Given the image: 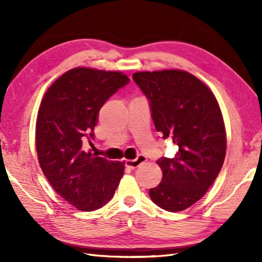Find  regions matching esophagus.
I'll list each match as a JSON object with an SVG mask.
<instances>
[{
	"mask_svg": "<svg viewBox=\"0 0 262 262\" xmlns=\"http://www.w3.org/2000/svg\"><path fill=\"white\" fill-rule=\"evenodd\" d=\"M144 162H146V158L144 155H138L135 160H127L126 166L129 169H136Z\"/></svg>",
	"mask_w": 262,
	"mask_h": 262,
	"instance_id": "esophagus-1",
	"label": "esophagus"
}]
</instances>
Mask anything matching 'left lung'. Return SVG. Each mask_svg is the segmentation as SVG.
<instances>
[{
	"instance_id": "8db88e82",
	"label": "left lung",
	"mask_w": 262,
	"mask_h": 262,
	"mask_svg": "<svg viewBox=\"0 0 262 262\" xmlns=\"http://www.w3.org/2000/svg\"><path fill=\"white\" fill-rule=\"evenodd\" d=\"M133 79L151 102L157 130L178 146L173 159L157 162L163 177L149 189V197L165 210H185L204 197L224 163L226 132L220 104L187 71L136 72Z\"/></svg>"
}]
</instances>
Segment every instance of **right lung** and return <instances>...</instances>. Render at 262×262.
I'll return each instance as SVG.
<instances>
[{
	"instance_id": "add662e5",
	"label": "right lung",
	"mask_w": 262,
	"mask_h": 262,
	"mask_svg": "<svg viewBox=\"0 0 262 262\" xmlns=\"http://www.w3.org/2000/svg\"><path fill=\"white\" fill-rule=\"evenodd\" d=\"M128 82L122 72L74 68L54 81L39 105V165L54 190L80 210L107 204L124 176L125 162L86 153L83 141L93 138L99 110Z\"/></svg>"
}]
</instances>
